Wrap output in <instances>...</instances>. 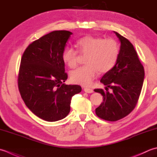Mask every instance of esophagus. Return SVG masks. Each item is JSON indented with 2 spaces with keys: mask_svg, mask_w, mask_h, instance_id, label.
Masks as SVG:
<instances>
[{
  "mask_svg": "<svg viewBox=\"0 0 157 157\" xmlns=\"http://www.w3.org/2000/svg\"><path fill=\"white\" fill-rule=\"evenodd\" d=\"M84 91L86 93H88V94H91V93L94 92V90L92 89L89 88V87H85L84 88Z\"/></svg>",
  "mask_w": 157,
  "mask_h": 157,
  "instance_id": "esophagus-1",
  "label": "esophagus"
}]
</instances>
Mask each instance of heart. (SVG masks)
Wrapping results in <instances>:
<instances>
[{"label": "heart", "mask_w": 157, "mask_h": 157, "mask_svg": "<svg viewBox=\"0 0 157 157\" xmlns=\"http://www.w3.org/2000/svg\"><path fill=\"white\" fill-rule=\"evenodd\" d=\"M77 51L66 47L63 51L62 59L70 68L78 64V52L86 55L85 66L70 72V81L75 84L88 86L96 77L98 72L105 73L113 68L119 55V46L114 38H104L88 35L76 41Z\"/></svg>", "instance_id": "obj_1"}]
</instances>
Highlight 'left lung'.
<instances>
[{"mask_svg":"<svg viewBox=\"0 0 157 157\" xmlns=\"http://www.w3.org/2000/svg\"><path fill=\"white\" fill-rule=\"evenodd\" d=\"M121 42L119 57L114 66L102 76L100 82L105 90L95 89L103 96V102L95 109L100 119L117 121L127 116L135 108L142 91L144 69L133 44L114 32ZM113 89L110 93L108 88Z\"/></svg>","mask_w":157,"mask_h":157,"instance_id":"obj_1","label":"left lung"}]
</instances>
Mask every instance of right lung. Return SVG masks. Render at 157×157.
<instances>
[{
	"instance_id": "1",
	"label": "right lung",
	"mask_w": 157,
	"mask_h": 157,
	"mask_svg": "<svg viewBox=\"0 0 157 157\" xmlns=\"http://www.w3.org/2000/svg\"><path fill=\"white\" fill-rule=\"evenodd\" d=\"M72 34L56 30L34 40L21 57L18 88L25 104L43 120L54 122L70 113L73 95L81 91L78 85H65L68 78L63 51Z\"/></svg>"
}]
</instances>
